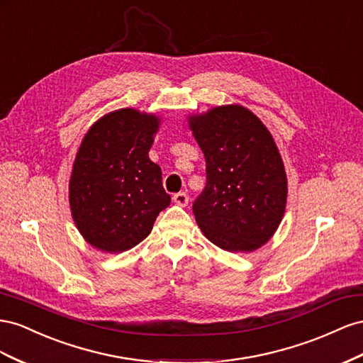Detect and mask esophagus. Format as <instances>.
Returning a JSON list of instances; mask_svg holds the SVG:
<instances>
[{
	"label": "esophagus",
	"instance_id": "obj_1",
	"mask_svg": "<svg viewBox=\"0 0 363 363\" xmlns=\"http://www.w3.org/2000/svg\"><path fill=\"white\" fill-rule=\"evenodd\" d=\"M173 202L179 206H185L189 203V196L187 193H176L173 194Z\"/></svg>",
	"mask_w": 363,
	"mask_h": 363
}]
</instances>
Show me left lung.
Here are the masks:
<instances>
[{"label": "left lung", "mask_w": 363, "mask_h": 363, "mask_svg": "<svg viewBox=\"0 0 363 363\" xmlns=\"http://www.w3.org/2000/svg\"><path fill=\"white\" fill-rule=\"evenodd\" d=\"M203 152L206 185L193 203L203 235L228 252H252L283 220L287 176L271 132L242 105L187 117Z\"/></svg>", "instance_id": "8db88e82"}]
</instances>
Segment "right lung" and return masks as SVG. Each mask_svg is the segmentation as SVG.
I'll use <instances>...</instances> for the list:
<instances>
[{
  "label": "right lung",
  "instance_id": "add662e5",
  "mask_svg": "<svg viewBox=\"0 0 363 363\" xmlns=\"http://www.w3.org/2000/svg\"><path fill=\"white\" fill-rule=\"evenodd\" d=\"M161 118L133 108L100 117L80 143L69 178L72 220L101 252H123L150 234L170 203L149 150Z\"/></svg>",
  "mask_w": 363,
  "mask_h": 363
}]
</instances>
